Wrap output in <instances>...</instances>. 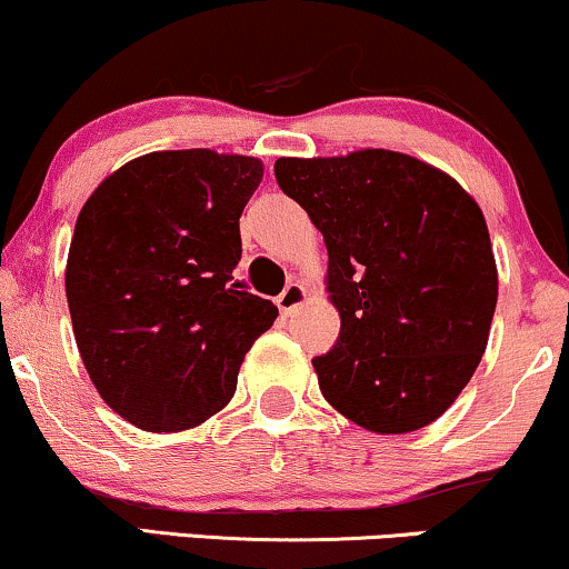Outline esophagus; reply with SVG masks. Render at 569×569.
Returning a JSON list of instances; mask_svg holds the SVG:
<instances>
[{
	"mask_svg": "<svg viewBox=\"0 0 569 569\" xmlns=\"http://www.w3.org/2000/svg\"><path fill=\"white\" fill-rule=\"evenodd\" d=\"M306 300H308L306 287L298 284V282H292V284L284 287L282 295H279L277 306H279V311H282V316H290L292 311H298V308H300Z\"/></svg>",
	"mask_w": 569,
	"mask_h": 569,
	"instance_id": "esophagus-1",
	"label": "esophagus"
}]
</instances>
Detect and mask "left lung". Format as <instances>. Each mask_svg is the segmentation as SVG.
<instances>
[{
	"instance_id": "left-lung-1",
	"label": "left lung",
	"mask_w": 569,
	"mask_h": 569,
	"mask_svg": "<svg viewBox=\"0 0 569 569\" xmlns=\"http://www.w3.org/2000/svg\"><path fill=\"white\" fill-rule=\"evenodd\" d=\"M279 188L329 253L339 339L313 358L331 408L373 433L429 426L476 373L497 308V261L473 196L387 149L277 159Z\"/></svg>"
}]
</instances>
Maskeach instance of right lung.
I'll list each match as a JSON object with an SVG mask.
<instances>
[{
	"mask_svg": "<svg viewBox=\"0 0 569 569\" xmlns=\"http://www.w3.org/2000/svg\"><path fill=\"white\" fill-rule=\"evenodd\" d=\"M261 177L256 157L153 151L78 213L64 269L72 331L96 392L138 429L186 431L224 408L279 316L232 277Z\"/></svg>",
	"mask_w": 569,
	"mask_h": 569,
	"instance_id": "1",
	"label": "right lung"
}]
</instances>
